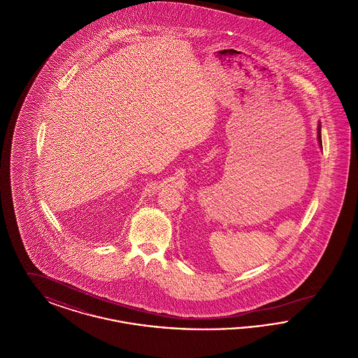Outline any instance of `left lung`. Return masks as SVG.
Listing matches in <instances>:
<instances>
[{"mask_svg": "<svg viewBox=\"0 0 358 358\" xmlns=\"http://www.w3.org/2000/svg\"><path fill=\"white\" fill-rule=\"evenodd\" d=\"M318 142H320V146L322 148V138H321V123L318 124Z\"/></svg>", "mask_w": 358, "mask_h": 358, "instance_id": "left-lung-1", "label": "left lung"}]
</instances>
